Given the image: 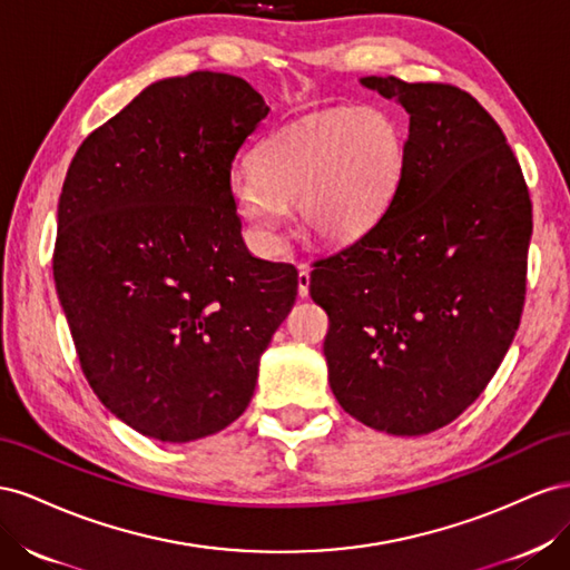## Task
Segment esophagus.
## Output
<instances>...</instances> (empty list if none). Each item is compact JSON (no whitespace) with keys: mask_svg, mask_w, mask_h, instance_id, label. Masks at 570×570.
Here are the masks:
<instances>
[{"mask_svg":"<svg viewBox=\"0 0 570 570\" xmlns=\"http://www.w3.org/2000/svg\"><path fill=\"white\" fill-rule=\"evenodd\" d=\"M311 294V267L298 265V296L305 298Z\"/></svg>","mask_w":570,"mask_h":570,"instance_id":"esophagus-1","label":"esophagus"}]
</instances>
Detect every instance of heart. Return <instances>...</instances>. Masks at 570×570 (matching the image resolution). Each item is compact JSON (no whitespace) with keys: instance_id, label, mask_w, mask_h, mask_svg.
<instances>
[{"instance_id":"1","label":"heart","mask_w":570,"mask_h":570,"mask_svg":"<svg viewBox=\"0 0 570 570\" xmlns=\"http://www.w3.org/2000/svg\"><path fill=\"white\" fill-rule=\"evenodd\" d=\"M232 200L259 255L282 250L286 205L322 240H348L377 219L396 188L403 134L382 109H336L288 124L255 145Z\"/></svg>"}]
</instances>
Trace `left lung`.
<instances>
[{"instance_id": "obj_1", "label": "left lung", "mask_w": 570, "mask_h": 570, "mask_svg": "<svg viewBox=\"0 0 570 570\" xmlns=\"http://www.w3.org/2000/svg\"><path fill=\"white\" fill-rule=\"evenodd\" d=\"M411 114L396 190L315 263L324 357L348 415L396 436L456 420L494 377L525 303L532 203L499 124L461 88L365 76Z\"/></svg>"}]
</instances>
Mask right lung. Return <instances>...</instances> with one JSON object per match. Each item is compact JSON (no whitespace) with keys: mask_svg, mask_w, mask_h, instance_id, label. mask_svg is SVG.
Returning a JSON list of instances; mask_svg holds the SVG:
<instances>
[{"mask_svg":"<svg viewBox=\"0 0 570 570\" xmlns=\"http://www.w3.org/2000/svg\"><path fill=\"white\" fill-rule=\"evenodd\" d=\"M269 114L229 73L157 80L80 145L55 284L92 392L136 432L186 444L248 409L298 272L253 257L232 161Z\"/></svg>","mask_w":570,"mask_h":570,"instance_id":"right-lung-1","label":"right lung"}]
</instances>
